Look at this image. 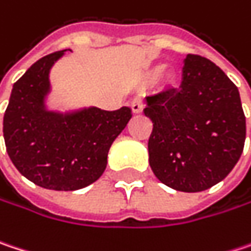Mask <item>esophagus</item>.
Returning <instances> with one entry per match:
<instances>
[{"instance_id": "1", "label": "esophagus", "mask_w": 251, "mask_h": 251, "mask_svg": "<svg viewBox=\"0 0 251 251\" xmlns=\"http://www.w3.org/2000/svg\"><path fill=\"white\" fill-rule=\"evenodd\" d=\"M130 107H132V112L133 113H141L144 110V100H142V98L136 96L132 100V103H130Z\"/></svg>"}]
</instances>
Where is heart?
Returning a JSON list of instances; mask_svg holds the SVG:
<instances>
[{
	"instance_id": "heart-1",
	"label": "heart",
	"mask_w": 251,
	"mask_h": 251,
	"mask_svg": "<svg viewBox=\"0 0 251 251\" xmlns=\"http://www.w3.org/2000/svg\"><path fill=\"white\" fill-rule=\"evenodd\" d=\"M161 69H162L161 66H158V67H155V69H153V70L151 72V75H156V73H159V72H161Z\"/></svg>"
}]
</instances>
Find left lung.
<instances>
[{
  "mask_svg": "<svg viewBox=\"0 0 251 251\" xmlns=\"http://www.w3.org/2000/svg\"><path fill=\"white\" fill-rule=\"evenodd\" d=\"M153 124L149 165L170 188L198 193L223 181L241 156L246 116L237 86L211 60L188 54L182 81L147 96Z\"/></svg>",
  "mask_w": 251,
  "mask_h": 251,
  "instance_id": "1",
  "label": "left lung"
}]
</instances>
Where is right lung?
Here are the masks:
<instances>
[{"label": "right lung", "instance_id": "1", "mask_svg": "<svg viewBox=\"0 0 251 251\" xmlns=\"http://www.w3.org/2000/svg\"><path fill=\"white\" fill-rule=\"evenodd\" d=\"M64 51L40 58L14 83L2 130L10 159L27 179L47 190L76 191L100 178L132 110H49L50 70Z\"/></svg>", "mask_w": 251, "mask_h": 251}]
</instances>
